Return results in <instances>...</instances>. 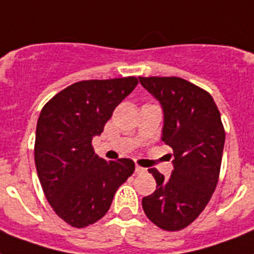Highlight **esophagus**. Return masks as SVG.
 Here are the masks:
<instances>
[{
    "mask_svg": "<svg viewBox=\"0 0 254 254\" xmlns=\"http://www.w3.org/2000/svg\"><path fill=\"white\" fill-rule=\"evenodd\" d=\"M145 171H146V170L143 169V167L138 166V165H135V173H137V174H143V173H145Z\"/></svg>",
    "mask_w": 254,
    "mask_h": 254,
    "instance_id": "34e87169",
    "label": "esophagus"
}]
</instances>
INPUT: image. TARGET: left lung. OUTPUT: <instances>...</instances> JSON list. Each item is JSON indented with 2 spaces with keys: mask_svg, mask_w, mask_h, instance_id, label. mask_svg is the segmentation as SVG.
<instances>
[{
  "mask_svg": "<svg viewBox=\"0 0 254 254\" xmlns=\"http://www.w3.org/2000/svg\"><path fill=\"white\" fill-rule=\"evenodd\" d=\"M163 111L162 141L173 149L171 177L150 169L157 190L142 199L146 216L165 231H181L196 219L216 189L225 131L208 92L181 77H138Z\"/></svg>",
  "mask_w": 254,
  "mask_h": 254,
  "instance_id": "8db88e82",
  "label": "left lung"
}]
</instances>
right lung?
Returning <instances> with one entry per match:
<instances>
[{
  "label": "right lung",
  "mask_w": 254,
  "mask_h": 254,
  "mask_svg": "<svg viewBox=\"0 0 254 254\" xmlns=\"http://www.w3.org/2000/svg\"><path fill=\"white\" fill-rule=\"evenodd\" d=\"M137 84L134 76L77 81L42 109L34 147L38 178L50 205L71 227L100 220L134 173L131 159L105 161L95 154L92 138Z\"/></svg>",
  "instance_id": "obj_1"
}]
</instances>
